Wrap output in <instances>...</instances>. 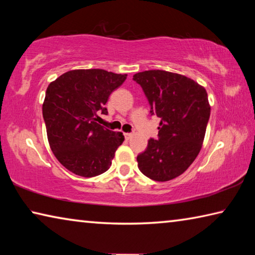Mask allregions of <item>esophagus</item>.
I'll list each match as a JSON object with an SVG mask.
<instances>
[{
	"label": "esophagus",
	"instance_id": "34e87169",
	"mask_svg": "<svg viewBox=\"0 0 255 255\" xmlns=\"http://www.w3.org/2000/svg\"><path fill=\"white\" fill-rule=\"evenodd\" d=\"M131 136H132V133H130V132L125 133V138H126V139H130Z\"/></svg>",
	"mask_w": 255,
	"mask_h": 255
}]
</instances>
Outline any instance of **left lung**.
I'll use <instances>...</instances> for the list:
<instances>
[{"label": "left lung", "mask_w": 255, "mask_h": 255, "mask_svg": "<svg viewBox=\"0 0 255 255\" xmlns=\"http://www.w3.org/2000/svg\"><path fill=\"white\" fill-rule=\"evenodd\" d=\"M150 114L161 118L158 139L150 138L145 152L137 156L141 173L158 182L176 178L199 154L210 117L204 86L189 77L161 70L137 73Z\"/></svg>", "instance_id": "1"}]
</instances>
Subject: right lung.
Returning a JSON list of instances; mask_svg holds the SVG:
<instances>
[{
	"label": "right lung",
	"instance_id": "add662e5",
	"mask_svg": "<svg viewBox=\"0 0 255 255\" xmlns=\"http://www.w3.org/2000/svg\"><path fill=\"white\" fill-rule=\"evenodd\" d=\"M127 74L105 70H73L48 85L42 116L49 146L63 166L76 175L92 178L109 169L123 144V132L97 123L108 114L105 105Z\"/></svg>",
	"mask_w": 255,
	"mask_h": 255
}]
</instances>
